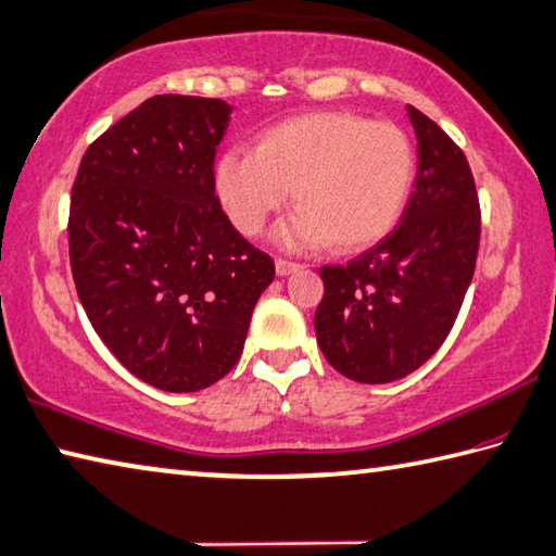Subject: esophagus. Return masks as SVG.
Returning a JSON list of instances; mask_svg holds the SVG:
<instances>
[{"instance_id":"1","label":"esophagus","mask_w":556,"mask_h":556,"mask_svg":"<svg viewBox=\"0 0 556 556\" xmlns=\"http://www.w3.org/2000/svg\"><path fill=\"white\" fill-rule=\"evenodd\" d=\"M302 266L295 264V261H286V258H276V274L278 276H290L295 274V270H300Z\"/></svg>"}]
</instances>
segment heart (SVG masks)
<instances>
[{
  "instance_id": "1",
  "label": "heart",
  "mask_w": 556,
  "mask_h": 556,
  "mask_svg": "<svg viewBox=\"0 0 556 556\" xmlns=\"http://www.w3.org/2000/svg\"><path fill=\"white\" fill-rule=\"evenodd\" d=\"M219 205L244 235H258L288 203L298 211L276 227L286 249H368L392 232L414 184V148L402 128L355 113H305L270 125L254 152L217 156Z\"/></svg>"
}]
</instances>
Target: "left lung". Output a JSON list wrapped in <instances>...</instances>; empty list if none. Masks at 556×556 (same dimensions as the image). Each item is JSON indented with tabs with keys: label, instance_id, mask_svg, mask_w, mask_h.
<instances>
[{
	"label": "left lung",
	"instance_id": "left-lung-1",
	"mask_svg": "<svg viewBox=\"0 0 556 556\" xmlns=\"http://www.w3.org/2000/svg\"><path fill=\"white\" fill-rule=\"evenodd\" d=\"M418 172L402 225L345 266H324L314 314L331 368L355 382L406 377L441 349L472 282L479 198L463 150L408 106Z\"/></svg>",
	"mask_w": 556,
	"mask_h": 556
}]
</instances>
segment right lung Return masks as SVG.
I'll use <instances>...</instances> for the list:
<instances>
[{
	"instance_id": "add662e5",
	"label": "right lung",
	"mask_w": 556,
	"mask_h": 556,
	"mask_svg": "<svg viewBox=\"0 0 556 556\" xmlns=\"http://www.w3.org/2000/svg\"><path fill=\"white\" fill-rule=\"evenodd\" d=\"M232 106L162 93L81 156L70 264L91 327L164 392L215 384L242 355L276 266L219 207L213 162Z\"/></svg>"
}]
</instances>
